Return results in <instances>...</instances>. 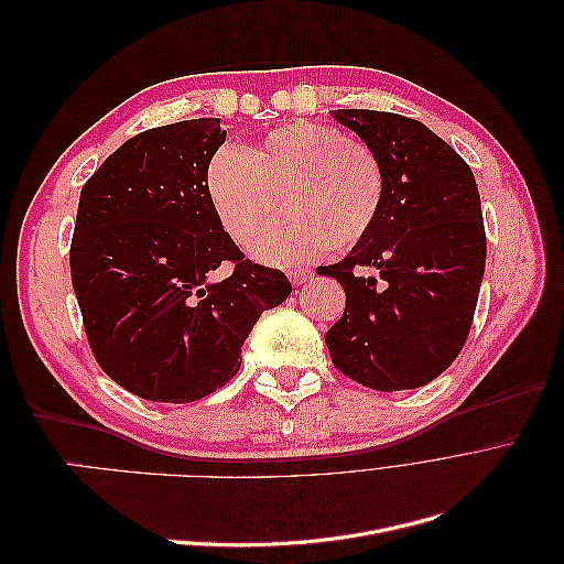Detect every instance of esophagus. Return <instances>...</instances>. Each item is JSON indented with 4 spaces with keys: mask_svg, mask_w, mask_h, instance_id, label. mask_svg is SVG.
I'll list each match as a JSON object with an SVG mask.
<instances>
[{
    "mask_svg": "<svg viewBox=\"0 0 564 564\" xmlns=\"http://www.w3.org/2000/svg\"><path fill=\"white\" fill-rule=\"evenodd\" d=\"M289 280H292L294 284H303L305 280H311V270H303V268H292L286 272Z\"/></svg>",
    "mask_w": 564,
    "mask_h": 564,
    "instance_id": "1",
    "label": "esophagus"
}]
</instances>
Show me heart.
Instances as JSON below:
<instances>
[{"label": "heart", "instance_id": "1", "mask_svg": "<svg viewBox=\"0 0 564 564\" xmlns=\"http://www.w3.org/2000/svg\"><path fill=\"white\" fill-rule=\"evenodd\" d=\"M204 183L220 226L240 247L256 240L281 197L288 216L251 249L265 263H296L327 245L360 242L377 224L386 193L377 152L315 122L272 129L247 152L218 148Z\"/></svg>", "mask_w": 564, "mask_h": 564}]
</instances>
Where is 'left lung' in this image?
<instances>
[{
  "mask_svg": "<svg viewBox=\"0 0 564 564\" xmlns=\"http://www.w3.org/2000/svg\"><path fill=\"white\" fill-rule=\"evenodd\" d=\"M377 152L386 193L377 224L346 259L319 265L346 292L324 334L334 367L371 390L437 379L464 348L485 275L487 237L470 166L412 117L334 110ZM365 267L379 279L362 276Z\"/></svg>",
  "mask_w": 564,
  "mask_h": 564,
  "instance_id": "obj_1",
  "label": "left lung"
}]
</instances>
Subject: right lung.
Segmentation results:
<instances>
[{"instance_id":"right-lung-1","label":"right lung","mask_w":564,"mask_h":564,"mask_svg":"<svg viewBox=\"0 0 564 564\" xmlns=\"http://www.w3.org/2000/svg\"><path fill=\"white\" fill-rule=\"evenodd\" d=\"M226 143L218 117L148 129L79 193L73 286L108 377L143 400L195 402L224 388L263 311L292 294L282 270L245 259L207 195ZM234 263L216 281L220 262Z\"/></svg>"}]
</instances>
